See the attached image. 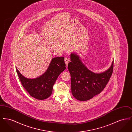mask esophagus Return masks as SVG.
<instances>
[{
  "label": "esophagus",
  "instance_id": "esophagus-1",
  "mask_svg": "<svg viewBox=\"0 0 132 132\" xmlns=\"http://www.w3.org/2000/svg\"><path fill=\"white\" fill-rule=\"evenodd\" d=\"M64 61H65V63L66 64V66H67L68 64V63H69V61H70L69 58H68V57H65V59H64Z\"/></svg>",
  "mask_w": 132,
  "mask_h": 132
}]
</instances>
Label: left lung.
<instances>
[{"mask_svg":"<svg viewBox=\"0 0 132 132\" xmlns=\"http://www.w3.org/2000/svg\"><path fill=\"white\" fill-rule=\"evenodd\" d=\"M71 62L68 68L71 78V92L78 101H86L100 94L104 89L112 74L113 61L106 71L95 73L90 71L82 63L79 56L72 53Z\"/></svg>","mask_w":132,"mask_h":132,"instance_id":"obj_1","label":"left lung"}]
</instances>
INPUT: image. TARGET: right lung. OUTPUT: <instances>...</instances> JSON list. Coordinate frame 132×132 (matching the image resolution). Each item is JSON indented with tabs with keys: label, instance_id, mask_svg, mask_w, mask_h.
I'll return each mask as SVG.
<instances>
[{
	"label": "right lung",
	"instance_id": "obj_1",
	"mask_svg": "<svg viewBox=\"0 0 132 132\" xmlns=\"http://www.w3.org/2000/svg\"><path fill=\"white\" fill-rule=\"evenodd\" d=\"M64 57L53 58L44 74L35 79H28L16 67L23 87L30 95L39 100H45L52 94L53 86L60 74L66 69Z\"/></svg>",
	"mask_w": 132,
	"mask_h": 132
}]
</instances>
